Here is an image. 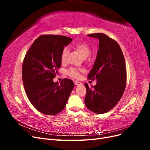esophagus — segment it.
<instances>
[{
  "label": "esophagus",
  "mask_w": 150,
  "mask_h": 150,
  "mask_svg": "<svg viewBox=\"0 0 150 150\" xmlns=\"http://www.w3.org/2000/svg\"><path fill=\"white\" fill-rule=\"evenodd\" d=\"M74 83V84H75V85H76V86H78V85H81V84H82V83H81V82H79L78 81H75Z\"/></svg>",
  "instance_id": "esophagus-1"
}]
</instances>
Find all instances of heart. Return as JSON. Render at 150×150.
<instances>
[{
    "label": "heart",
    "instance_id": "b5f03b06",
    "mask_svg": "<svg viewBox=\"0 0 150 150\" xmlns=\"http://www.w3.org/2000/svg\"><path fill=\"white\" fill-rule=\"evenodd\" d=\"M73 48H74L76 51H78L81 55L83 57H86L88 56L91 53V47L86 42H77L73 45ZM69 53V50L67 47H65L63 49L61 54V62H65L67 59V57ZM83 70H80L77 69L75 67H70L69 69L67 71V74L72 78H78L79 77V72L82 71Z\"/></svg>",
    "mask_w": 150,
    "mask_h": 150
}]
</instances>
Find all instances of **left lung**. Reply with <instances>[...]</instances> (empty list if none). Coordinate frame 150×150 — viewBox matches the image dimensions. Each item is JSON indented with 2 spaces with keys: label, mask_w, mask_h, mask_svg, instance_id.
<instances>
[{
  "label": "left lung",
  "mask_w": 150,
  "mask_h": 150,
  "mask_svg": "<svg viewBox=\"0 0 150 150\" xmlns=\"http://www.w3.org/2000/svg\"><path fill=\"white\" fill-rule=\"evenodd\" d=\"M99 39V49L94 66L89 73V79L97 80L89 87L85 83V104L90 111L103 114L110 111L118 103L126 84L125 57L117 42L103 33L88 34Z\"/></svg>",
  "instance_id": "8db88e82"
}]
</instances>
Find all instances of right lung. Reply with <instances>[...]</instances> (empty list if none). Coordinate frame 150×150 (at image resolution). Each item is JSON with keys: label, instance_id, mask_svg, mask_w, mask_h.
Wrapping results in <instances>:
<instances>
[{"label": "right lung", "instance_id": "1", "mask_svg": "<svg viewBox=\"0 0 150 150\" xmlns=\"http://www.w3.org/2000/svg\"><path fill=\"white\" fill-rule=\"evenodd\" d=\"M72 39L64 35H42L36 39L26 53L22 64V81L30 102L39 112L55 115L64 110L74 88L73 81L53 79L61 66L64 47Z\"/></svg>", "mask_w": 150, "mask_h": 150}]
</instances>
